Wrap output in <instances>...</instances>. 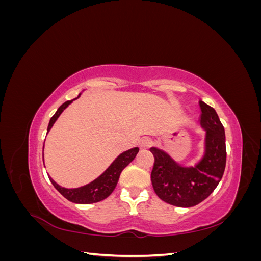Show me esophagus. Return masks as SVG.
Wrapping results in <instances>:
<instances>
[{"label": "esophagus", "instance_id": "1", "mask_svg": "<svg viewBox=\"0 0 261 261\" xmlns=\"http://www.w3.org/2000/svg\"><path fill=\"white\" fill-rule=\"evenodd\" d=\"M139 147L141 149H148L150 146L152 145V140L150 139L149 137H143L139 140Z\"/></svg>", "mask_w": 261, "mask_h": 261}]
</instances>
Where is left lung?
Segmentation results:
<instances>
[{
	"label": "left lung",
	"instance_id": "1",
	"mask_svg": "<svg viewBox=\"0 0 261 261\" xmlns=\"http://www.w3.org/2000/svg\"><path fill=\"white\" fill-rule=\"evenodd\" d=\"M199 123L206 130L204 151L194 165L176 162L164 150L151 147L154 165L151 183L160 199L176 207H194L215 191L223 176L226 163L225 132L212 107L199 101Z\"/></svg>",
	"mask_w": 261,
	"mask_h": 261
}]
</instances>
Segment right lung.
Wrapping results in <instances>:
<instances>
[{"label":"right lung","instance_id":"obj_1","mask_svg":"<svg viewBox=\"0 0 261 261\" xmlns=\"http://www.w3.org/2000/svg\"><path fill=\"white\" fill-rule=\"evenodd\" d=\"M81 97L78 96L76 99ZM74 99V100H76ZM74 100H69L63 103L55 114L51 117L48 126V133L52 128L54 123L57 122L59 116L62 114V112L72 103ZM44 148V145H43ZM139 151L138 147H134L129 150H126V151L122 152L120 155L115 158V160L110 164V167L102 173L100 176H98L96 179H93L90 183L86 184L84 186L77 187V188H66L59 185L57 181H55L49 174V178L53 186L58 189V191L65 197V198L69 201L75 202V203H83V204H88V203H94L106 199L107 197L112 194L114 188L116 187V184L120 178V175L122 171L127 167V165L135 159L136 154Z\"/></svg>","mask_w":261,"mask_h":261}]
</instances>
